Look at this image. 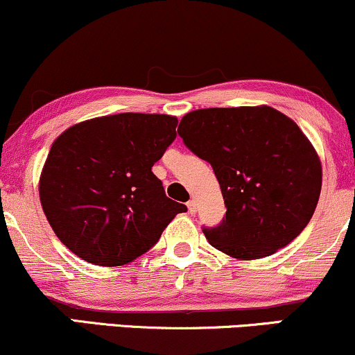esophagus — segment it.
<instances>
[{"label":"esophagus","mask_w":355,"mask_h":355,"mask_svg":"<svg viewBox=\"0 0 355 355\" xmlns=\"http://www.w3.org/2000/svg\"><path fill=\"white\" fill-rule=\"evenodd\" d=\"M187 206H188V211H190L191 214H195V213H196V201H195V200H190V201H188Z\"/></svg>","instance_id":"1"}]
</instances>
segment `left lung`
<instances>
[{
    "mask_svg": "<svg viewBox=\"0 0 355 355\" xmlns=\"http://www.w3.org/2000/svg\"><path fill=\"white\" fill-rule=\"evenodd\" d=\"M183 144L213 167L226 216L203 227L213 248L236 259L267 257L302 234L321 193L311 142L270 106L208 107L183 116Z\"/></svg>",
    "mask_w": 355,
    "mask_h": 355,
    "instance_id": "left-lung-1",
    "label": "left lung"
}]
</instances>
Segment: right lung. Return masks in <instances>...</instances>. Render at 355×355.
Instances as JSON below:
<instances>
[{
	"label": "right lung",
	"mask_w": 355,
	"mask_h": 355,
	"mask_svg": "<svg viewBox=\"0 0 355 355\" xmlns=\"http://www.w3.org/2000/svg\"><path fill=\"white\" fill-rule=\"evenodd\" d=\"M177 124L167 114L121 113L83 121L55 139L39 195L53 232L75 255L95 266H125L185 213L152 173Z\"/></svg>",
	"instance_id": "obj_1"
}]
</instances>
